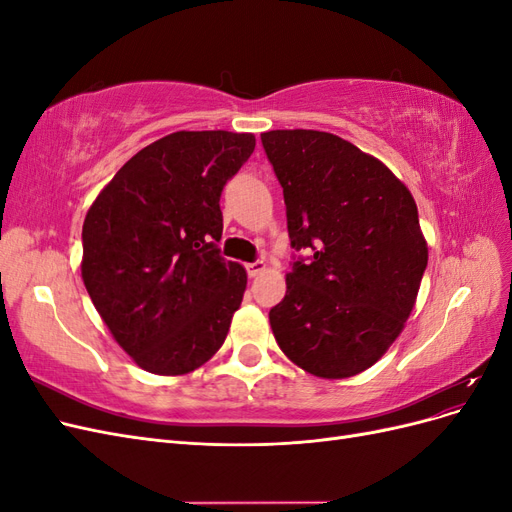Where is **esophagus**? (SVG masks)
Returning a JSON list of instances; mask_svg holds the SVG:
<instances>
[{
	"label": "esophagus",
	"mask_w": 512,
	"mask_h": 512,
	"mask_svg": "<svg viewBox=\"0 0 512 512\" xmlns=\"http://www.w3.org/2000/svg\"><path fill=\"white\" fill-rule=\"evenodd\" d=\"M245 269H247V275H250V277H258L260 273L267 271V262L256 260V262H250V265H245Z\"/></svg>",
	"instance_id": "obj_1"
}]
</instances>
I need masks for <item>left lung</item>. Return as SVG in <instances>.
<instances>
[{
    "label": "left lung",
    "instance_id": "1",
    "mask_svg": "<svg viewBox=\"0 0 512 512\" xmlns=\"http://www.w3.org/2000/svg\"><path fill=\"white\" fill-rule=\"evenodd\" d=\"M262 147L284 188L294 250L286 297L269 312L277 346L318 378L361 374L404 331L427 267L410 190L335 134L271 130Z\"/></svg>",
    "mask_w": 512,
    "mask_h": 512
}]
</instances>
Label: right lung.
<instances>
[{
    "instance_id": "add662e5",
    "label": "right lung",
    "mask_w": 512,
    "mask_h": 512,
    "mask_svg": "<svg viewBox=\"0 0 512 512\" xmlns=\"http://www.w3.org/2000/svg\"><path fill=\"white\" fill-rule=\"evenodd\" d=\"M254 147L247 132L168 134L123 164L85 215V288L151 374H188L224 344L247 273L220 256V196Z\"/></svg>"
}]
</instances>
